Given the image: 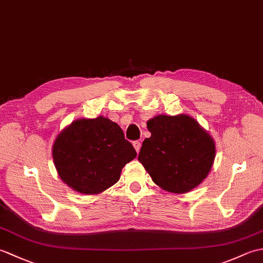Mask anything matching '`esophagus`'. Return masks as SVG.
I'll list each match as a JSON object with an SVG mask.
<instances>
[{"label":"esophagus","instance_id":"1","mask_svg":"<svg viewBox=\"0 0 263 263\" xmlns=\"http://www.w3.org/2000/svg\"><path fill=\"white\" fill-rule=\"evenodd\" d=\"M133 147H135V149H136V152L137 153H139L140 152V148H141V142L140 141H133Z\"/></svg>","mask_w":263,"mask_h":263}]
</instances>
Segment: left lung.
<instances>
[{
    "label": "left lung",
    "mask_w": 263,
    "mask_h": 263,
    "mask_svg": "<svg viewBox=\"0 0 263 263\" xmlns=\"http://www.w3.org/2000/svg\"><path fill=\"white\" fill-rule=\"evenodd\" d=\"M138 159L165 191L185 193L208 176L214 164V139L191 116L158 115L147 122Z\"/></svg>",
    "instance_id": "1"
}]
</instances>
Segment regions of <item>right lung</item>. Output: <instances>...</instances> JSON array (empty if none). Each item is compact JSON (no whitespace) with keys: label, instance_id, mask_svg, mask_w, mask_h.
<instances>
[{"label":"right lung","instance_id":"obj_1","mask_svg":"<svg viewBox=\"0 0 263 263\" xmlns=\"http://www.w3.org/2000/svg\"><path fill=\"white\" fill-rule=\"evenodd\" d=\"M136 157L122 128L104 116L76 120L53 144L61 180L82 194H97L114 185L123 167Z\"/></svg>","mask_w":263,"mask_h":263}]
</instances>
